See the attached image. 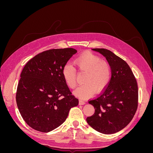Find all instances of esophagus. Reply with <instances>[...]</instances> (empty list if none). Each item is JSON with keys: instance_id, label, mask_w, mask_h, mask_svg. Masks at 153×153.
I'll list each match as a JSON object with an SVG mask.
<instances>
[{"instance_id": "1", "label": "esophagus", "mask_w": 153, "mask_h": 153, "mask_svg": "<svg viewBox=\"0 0 153 153\" xmlns=\"http://www.w3.org/2000/svg\"><path fill=\"white\" fill-rule=\"evenodd\" d=\"M84 104H85V102L84 101H83V100H80L79 101V105H84Z\"/></svg>"}]
</instances>
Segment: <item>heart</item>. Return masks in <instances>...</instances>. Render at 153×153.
Wrapping results in <instances>:
<instances>
[{"mask_svg": "<svg viewBox=\"0 0 153 153\" xmlns=\"http://www.w3.org/2000/svg\"><path fill=\"white\" fill-rule=\"evenodd\" d=\"M74 65L80 72L85 73L84 78L85 84L75 91V94L81 98H89L95 91L100 93L104 91L109 84L111 78L110 64L91 52H85L74 61ZM62 76L68 85L74 89L77 84L76 73L75 68L71 64L64 66Z\"/></svg>", "mask_w": 153, "mask_h": 153, "instance_id": "obj_1", "label": "heart"}]
</instances>
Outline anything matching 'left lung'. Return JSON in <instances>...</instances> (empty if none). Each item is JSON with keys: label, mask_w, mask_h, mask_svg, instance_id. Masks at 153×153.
<instances>
[{"label": "left lung", "mask_w": 153, "mask_h": 153, "mask_svg": "<svg viewBox=\"0 0 153 153\" xmlns=\"http://www.w3.org/2000/svg\"><path fill=\"white\" fill-rule=\"evenodd\" d=\"M107 60L112 76L106 89L89 101L95 112L86 119L95 130L103 134L121 131L130 123L138 106V85L136 78L126 61L111 51L93 48Z\"/></svg>", "instance_id": "obj_1"}]
</instances>
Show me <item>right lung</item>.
<instances>
[{
	"label": "right lung",
	"instance_id": "add662e5",
	"mask_svg": "<svg viewBox=\"0 0 153 153\" xmlns=\"http://www.w3.org/2000/svg\"><path fill=\"white\" fill-rule=\"evenodd\" d=\"M72 48L51 49L27 62L21 73L16 100L25 123L47 133L61 125L69 110L78 104L64 80L62 71L73 55Z\"/></svg>",
	"mask_w": 153,
	"mask_h": 153
}]
</instances>
